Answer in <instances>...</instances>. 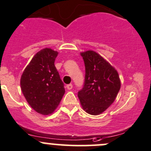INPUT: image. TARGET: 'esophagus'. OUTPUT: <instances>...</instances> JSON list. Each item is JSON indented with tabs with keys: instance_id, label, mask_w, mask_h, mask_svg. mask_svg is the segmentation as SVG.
Listing matches in <instances>:
<instances>
[{
	"instance_id": "34e87169",
	"label": "esophagus",
	"mask_w": 151,
	"mask_h": 151,
	"mask_svg": "<svg viewBox=\"0 0 151 151\" xmlns=\"http://www.w3.org/2000/svg\"><path fill=\"white\" fill-rule=\"evenodd\" d=\"M66 88H67V89H68V90H71V89H72V88H73L72 84H68V85H67Z\"/></svg>"
}]
</instances>
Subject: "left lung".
Listing matches in <instances>:
<instances>
[{"instance_id":"1","label":"left lung","mask_w":151,"mask_h":151,"mask_svg":"<svg viewBox=\"0 0 151 151\" xmlns=\"http://www.w3.org/2000/svg\"><path fill=\"white\" fill-rule=\"evenodd\" d=\"M86 67L83 89L78 92L80 104L86 112L99 115L114 102L121 87L119 74L100 55L92 50L80 52Z\"/></svg>"}]
</instances>
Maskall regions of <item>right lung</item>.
Segmentation results:
<instances>
[{
	"instance_id": "add662e5",
	"label": "right lung",
	"mask_w": 151,
	"mask_h": 151,
	"mask_svg": "<svg viewBox=\"0 0 151 151\" xmlns=\"http://www.w3.org/2000/svg\"><path fill=\"white\" fill-rule=\"evenodd\" d=\"M58 52L45 48L37 52L20 77V88L29 105L42 115L56 110L65 93L63 83L55 65Z\"/></svg>"
}]
</instances>
